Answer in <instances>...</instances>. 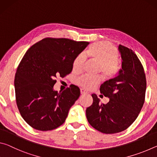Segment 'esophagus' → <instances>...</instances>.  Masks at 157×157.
<instances>
[{"instance_id": "1", "label": "esophagus", "mask_w": 157, "mask_h": 157, "mask_svg": "<svg viewBox=\"0 0 157 157\" xmlns=\"http://www.w3.org/2000/svg\"><path fill=\"white\" fill-rule=\"evenodd\" d=\"M80 93H81V94H82V95H83V94H87V92H86V91H85L84 89H80Z\"/></svg>"}]
</instances>
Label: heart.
<instances>
[{
  "label": "heart",
  "instance_id": "b5f03b06",
  "mask_svg": "<svg viewBox=\"0 0 157 157\" xmlns=\"http://www.w3.org/2000/svg\"><path fill=\"white\" fill-rule=\"evenodd\" d=\"M119 53L115 46L109 43L100 41L94 43L83 54H79L73 62L74 72H81L86 58H89L98 63V73H102L106 79L116 77L120 71ZM102 77H90L82 75L75 79V83L86 89H93L102 82Z\"/></svg>",
  "mask_w": 157,
  "mask_h": 157
}]
</instances>
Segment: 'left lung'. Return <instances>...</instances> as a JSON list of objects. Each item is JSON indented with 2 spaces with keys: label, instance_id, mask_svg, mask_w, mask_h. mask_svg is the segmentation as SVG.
I'll use <instances>...</instances> for the list:
<instances>
[{
  "label": "left lung",
  "instance_id": "1",
  "mask_svg": "<svg viewBox=\"0 0 157 157\" xmlns=\"http://www.w3.org/2000/svg\"><path fill=\"white\" fill-rule=\"evenodd\" d=\"M122 70L116 78L106 81L100 93L109 98L107 104L92 94L93 103L86 115L91 125L104 134H116L127 129L134 123L143 106L145 98L146 78L144 68L132 50L119 45Z\"/></svg>",
  "mask_w": 157,
  "mask_h": 157
}]
</instances>
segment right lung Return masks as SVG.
I'll return each mask as SVG.
<instances>
[{
    "instance_id": "right-lung-1",
    "label": "right lung",
    "mask_w": 157,
    "mask_h": 157,
    "mask_svg": "<svg viewBox=\"0 0 157 157\" xmlns=\"http://www.w3.org/2000/svg\"><path fill=\"white\" fill-rule=\"evenodd\" d=\"M89 44L47 37L25 52L15 74V97L21 116L33 128L48 131L64 123L80 91L71 85L58 93L53 86L57 77L63 78L71 73L74 59Z\"/></svg>"
}]
</instances>
